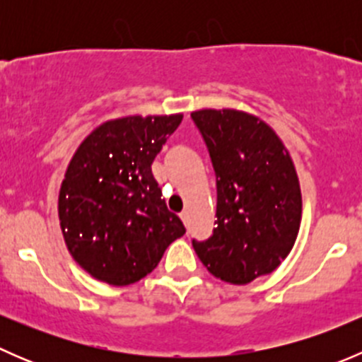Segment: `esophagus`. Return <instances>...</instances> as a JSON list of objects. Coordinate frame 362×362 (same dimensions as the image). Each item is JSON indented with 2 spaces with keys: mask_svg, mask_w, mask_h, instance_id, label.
<instances>
[{
  "mask_svg": "<svg viewBox=\"0 0 362 362\" xmlns=\"http://www.w3.org/2000/svg\"><path fill=\"white\" fill-rule=\"evenodd\" d=\"M180 218H182V221H184V224H185V226H189V211H187V210L182 211V214H180Z\"/></svg>",
  "mask_w": 362,
  "mask_h": 362,
  "instance_id": "esophagus-1",
  "label": "esophagus"
}]
</instances>
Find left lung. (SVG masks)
I'll return each instance as SVG.
<instances>
[{"label": "left lung", "mask_w": 362, "mask_h": 362, "mask_svg": "<svg viewBox=\"0 0 362 362\" xmlns=\"http://www.w3.org/2000/svg\"><path fill=\"white\" fill-rule=\"evenodd\" d=\"M217 175L214 233L192 240L199 261L224 282L269 275L293 250L301 224V187L293 159L264 120L235 108L191 113Z\"/></svg>", "instance_id": "8db88e82"}]
</instances>
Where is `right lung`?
<instances>
[{"label":"right lung","mask_w":362,"mask_h":362,"mask_svg":"<svg viewBox=\"0 0 362 362\" xmlns=\"http://www.w3.org/2000/svg\"><path fill=\"white\" fill-rule=\"evenodd\" d=\"M182 117L107 120L69 160L57 199L61 231L76 264L100 282H138L184 236V224L166 208L151 170Z\"/></svg>","instance_id":"right-lung-1"}]
</instances>
